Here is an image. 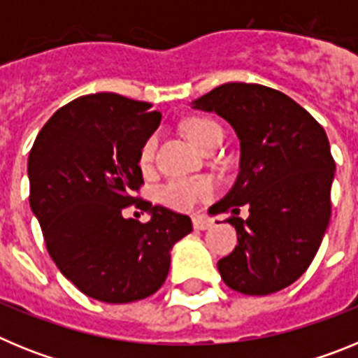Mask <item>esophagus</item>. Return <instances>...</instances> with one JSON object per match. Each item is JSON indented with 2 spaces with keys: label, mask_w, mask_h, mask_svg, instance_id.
Masks as SVG:
<instances>
[{
  "label": "esophagus",
  "mask_w": 358,
  "mask_h": 358,
  "mask_svg": "<svg viewBox=\"0 0 358 358\" xmlns=\"http://www.w3.org/2000/svg\"><path fill=\"white\" fill-rule=\"evenodd\" d=\"M194 227L199 231H206L211 227V222L202 217H194Z\"/></svg>",
  "instance_id": "34e87169"
}]
</instances>
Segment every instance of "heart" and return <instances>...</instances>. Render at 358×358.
I'll return each mask as SVG.
<instances>
[{
	"label": "heart",
	"mask_w": 358,
	"mask_h": 358,
	"mask_svg": "<svg viewBox=\"0 0 358 358\" xmlns=\"http://www.w3.org/2000/svg\"><path fill=\"white\" fill-rule=\"evenodd\" d=\"M185 132L189 138V141L197 148H202L215 134H222V129L217 122L210 118H202V116H194L185 123ZM156 150V140L148 138L140 150V164L141 169L150 166L152 157ZM213 192L211 185L204 179H173L169 185L161 188V201L166 206L173 208L179 211L194 210L199 202L208 199Z\"/></svg>",
	"instance_id": "obj_1"
}]
</instances>
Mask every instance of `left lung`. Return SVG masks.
<instances>
[{"label": "left lung", "mask_w": 358, "mask_h": 358, "mask_svg": "<svg viewBox=\"0 0 358 358\" xmlns=\"http://www.w3.org/2000/svg\"><path fill=\"white\" fill-rule=\"evenodd\" d=\"M217 113L240 140L233 188L208 210L231 211L238 245L218 260L229 289L267 296L292 285L314 260L330 224L335 163L327 132L290 96L260 84L227 82L192 102ZM240 206L250 217H238Z\"/></svg>", "instance_id": "8db88e82"}]
</instances>
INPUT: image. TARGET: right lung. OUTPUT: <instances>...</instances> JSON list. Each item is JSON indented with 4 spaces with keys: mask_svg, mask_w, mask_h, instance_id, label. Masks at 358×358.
<instances>
[{
    "mask_svg": "<svg viewBox=\"0 0 358 358\" xmlns=\"http://www.w3.org/2000/svg\"><path fill=\"white\" fill-rule=\"evenodd\" d=\"M161 123L150 103L116 93L85 94L61 107L28 157L30 208L52 260L85 296L131 303L159 290L170 251L192 233L188 215L134 197L140 150ZM131 203L151 220L125 219Z\"/></svg>",
    "mask_w": 358,
    "mask_h": 358,
    "instance_id": "add662e5",
    "label": "right lung"
}]
</instances>
